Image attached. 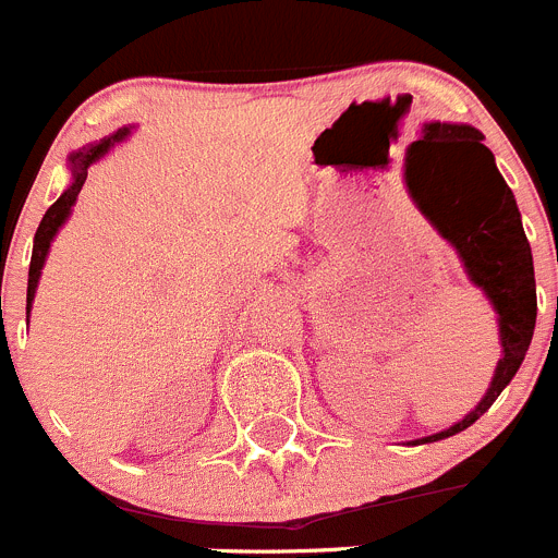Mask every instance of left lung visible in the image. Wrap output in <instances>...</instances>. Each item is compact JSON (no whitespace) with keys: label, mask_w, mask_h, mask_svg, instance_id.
<instances>
[{"label":"left lung","mask_w":558,"mask_h":558,"mask_svg":"<svg viewBox=\"0 0 558 558\" xmlns=\"http://www.w3.org/2000/svg\"><path fill=\"white\" fill-rule=\"evenodd\" d=\"M481 140V131L470 125L430 122L425 125V140L411 145L413 150L422 142H430V147L450 150L463 159V170L433 184L427 201H418V209L425 211L438 234L458 251L470 279L492 302L502 347L492 386L486 388V397L477 402L475 411L466 413L447 430L418 438L416 445L456 436L475 425L500 397L502 388L514 379L534 338L536 282L531 245L522 231L514 192L502 181L495 167V156Z\"/></svg>","instance_id":"1"}]
</instances>
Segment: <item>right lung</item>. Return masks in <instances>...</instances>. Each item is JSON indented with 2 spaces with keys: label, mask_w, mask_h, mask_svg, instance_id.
<instances>
[{
  "label": "right lung",
  "mask_w": 558,
  "mask_h": 558,
  "mask_svg": "<svg viewBox=\"0 0 558 558\" xmlns=\"http://www.w3.org/2000/svg\"><path fill=\"white\" fill-rule=\"evenodd\" d=\"M128 133H131V128H120V131L111 133L108 140H100L97 145L81 147V150H75L72 156H69L72 184L63 190V195L56 201V204L49 206L47 215H44V220L38 223L36 240H33V259H29V279H27V318H29V304H33V299H36L38 276H41L44 259H47V254H49V243H52V236L58 234V229L66 223L69 211H72V206H75V201H77V192H81L83 181H86V175H88V167L95 165L100 156H106V153L111 150L117 142L125 140Z\"/></svg>",
  "instance_id": "obj_1"
}]
</instances>
